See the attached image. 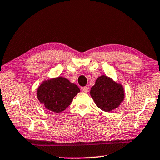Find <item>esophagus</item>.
I'll list each match as a JSON object with an SVG mask.
<instances>
[{
  "label": "esophagus",
  "instance_id": "obj_1",
  "mask_svg": "<svg viewBox=\"0 0 160 160\" xmlns=\"http://www.w3.org/2000/svg\"><path fill=\"white\" fill-rule=\"evenodd\" d=\"M81 90H82L83 92H88V87H82V88H81Z\"/></svg>",
  "mask_w": 160,
  "mask_h": 160
}]
</instances>
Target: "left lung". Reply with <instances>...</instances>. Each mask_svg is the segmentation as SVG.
Instances as JSON below:
<instances>
[{"instance_id": "1", "label": "left lung", "mask_w": 160, "mask_h": 160, "mask_svg": "<svg viewBox=\"0 0 160 160\" xmlns=\"http://www.w3.org/2000/svg\"><path fill=\"white\" fill-rule=\"evenodd\" d=\"M90 95L100 109L109 112L120 105L125 93L121 84L107 75H101L91 88Z\"/></svg>"}]
</instances>
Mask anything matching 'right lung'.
Listing matches in <instances>:
<instances>
[{
  "label": "right lung",
  "instance_id": "right-lung-1",
  "mask_svg": "<svg viewBox=\"0 0 160 160\" xmlns=\"http://www.w3.org/2000/svg\"><path fill=\"white\" fill-rule=\"evenodd\" d=\"M80 91L75 84L63 77H58L44 80L38 88L37 95L48 110L59 113L69 106Z\"/></svg>",
  "mask_w": 160,
  "mask_h": 160
}]
</instances>
